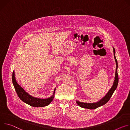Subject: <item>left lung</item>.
Wrapping results in <instances>:
<instances>
[{
  "instance_id": "8db88e82",
  "label": "left lung",
  "mask_w": 130,
  "mask_h": 130,
  "mask_svg": "<svg viewBox=\"0 0 130 130\" xmlns=\"http://www.w3.org/2000/svg\"><path fill=\"white\" fill-rule=\"evenodd\" d=\"M113 55H114V58L115 60L116 61V73H115V80L113 83V85L112 86V87L110 89V90L108 91V92L106 93V94L99 101L95 102V103H84V102H81L79 101H76V103L81 107L84 108H88V109H95L101 106L104 104H105L107 102H108L109 99H110L111 96H112L113 92L116 89L118 84V80H119V78H118V72H117V69H118V62L117 60L116 59V56H115V50L113 47Z\"/></svg>"
}]
</instances>
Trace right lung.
<instances>
[{
    "label": "right lung",
    "instance_id": "right-lung-1",
    "mask_svg": "<svg viewBox=\"0 0 130 130\" xmlns=\"http://www.w3.org/2000/svg\"><path fill=\"white\" fill-rule=\"evenodd\" d=\"M12 83L17 93L18 94V95L20 99L25 103L31 106L41 107L47 106L51 103L54 98L56 88L54 89L53 95L47 99H40L30 95L26 91H25V90L19 84H18L15 79L14 71L12 73Z\"/></svg>",
    "mask_w": 130,
    "mask_h": 130
}]
</instances>
